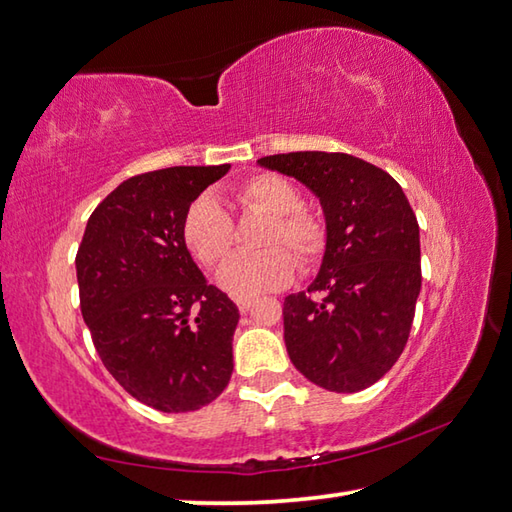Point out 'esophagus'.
I'll return each instance as SVG.
<instances>
[{"instance_id":"obj_1","label":"esophagus","mask_w":512,"mask_h":512,"mask_svg":"<svg viewBox=\"0 0 512 512\" xmlns=\"http://www.w3.org/2000/svg\"><path fill=\"white\" fill-rule=\"evenodd\" d=\"M236 306H238V310L242 312V315H245V312L254 306V299H249V297H240V299H236Z\"/></svg>"}]
</instances>
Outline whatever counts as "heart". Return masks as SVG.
I'll return each instance as SVG.
<instances>
[{"mask_svg":"<svg viewBox=\"0 0 512 512\" xmlns=\"http://www.w3.org/2000/svg\"><path fill=\"white\" fill-rule=\"evenodd\" d=\"M233 200L247 213L270 215L263 231L261 254L229 258L218 274V283L233 297L279 290L292 281L299 265L312 270L328 251V224L319 213L303 206L299 186L276 173H254L233 186ZM182 240L200 265L218 267L229 256L236 227L229 211L213 195H197L182 218ZM292 250L293 257L289 254Z\"/></svg>","mask_w":512,"mask_h":512,"instance_id":"obj_1","label":"heart"}]
</instances>
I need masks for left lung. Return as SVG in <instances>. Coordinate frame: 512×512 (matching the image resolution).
Instances as JSON below:
<instances>
[{"instance_id":"left-lung-1","label":"left lung","mask_w":512,"mask_h":512,"mask_svg":"<svg viewBox=\"0 0 512 512\" xmlns=\"http://www.w3.org/2000/svg\"><path fill=\"white\" fill-rule=\"evenodd\" d=\"M258 164L306 184L328 224L319 276L283 301L292 364L326 391L371 387L405 351L423 281L407 195L387 170L346 152H288Z\"/></svg>"}]
</instances>
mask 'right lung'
<instances>
[{
	"label": "right lung",
	"instance_id": "1",
	"mask_svg": "<svg viewBox=\"0 0 512 512\" xmlns=\"http://www.w3.org/2000/svg\"><path fill=\"white\" fill-rule=\"evenodd\" d=\"M229 170L173 166L125 179L89 215L76 254L80 312L105 369L164 414L209 405L233 371L238 308L182 240L186 206Z\"/></svg>",
	"mask_w": 512,
	"mask_h": 512
}]
</instances>
